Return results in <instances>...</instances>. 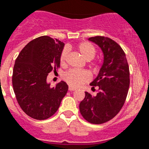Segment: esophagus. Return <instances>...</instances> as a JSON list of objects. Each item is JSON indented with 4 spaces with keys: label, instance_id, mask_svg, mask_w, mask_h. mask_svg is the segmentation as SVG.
Instances as JSON below:
<instances>
[{
    "label": "esophagus",
    "instance_id": "esophagus-1",
    "mask_svg": "<svg viewBox=\"0 0 149 149\" xmlns=\"http://www.w3.org/2000/svg\"><path fill=\"white\" fill-rule=\"evenodd\" d=\"M69 90H70V91H75V90H76V88H73V87H72V86H69Z\"/></svg>",
    "mask_w": 149,
    "mask_h": 149
}]
</instances>
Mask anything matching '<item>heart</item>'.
I'll return each mask as SVG.
<instances>
[{
  "label": "heart",
  "mask_w": 149,
  "mask_h": 149,
  "mask_svg": "<svg viewBox=\"0 0 149 149\" xmlns=\"http://www.w3.org/2000/svg\"><path fill=\"white\" fill-rule=\"evenodd\" d=\"M77 50L81 54V55L86 61H91L95 57L96 49L92 44L88 42H80L77 46ZM67 48H64L61 51L60 55V63L61 65H64L67 56ZM64 80L72 87H79L84 82L89 80L90 76L86 70H70L67 71L63 76Z\"/></svg>",
  "instance_id": "obj_1"
}]
</instances>
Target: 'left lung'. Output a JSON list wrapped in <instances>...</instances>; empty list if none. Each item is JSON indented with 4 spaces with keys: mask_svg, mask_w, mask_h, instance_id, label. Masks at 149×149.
<instances>
[{
    "mask_svg": "<svg viewBox=\"0 0 149 149\" xmlns=\"http://www.w3.org/2000/svg\"><path fill=\"white\" fill-rule=\"evenodd\" d=\"M89 41L98 45L104 54V62L98 77L90 85L97 86L95 96L85 92L79 111L85 120L93 124L106 123L119 113L130 87V70L124 51L111 38L95 36Z\"/></svg>",
    "mask_w": 149,
    "mask_h": 149,
    "instance_id": "1",
    "label": "left lung"
}]
</instances>
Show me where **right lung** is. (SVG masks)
Listing matches in <instances>:
<instances>
[{
    "label": "right lung",
    "mask_w": 149,
    "mask_h": 149,
    "mask_svg": "<svg viewBox=\"0 0 149 149\" xmlns=\"http://www.w3.org/2000/svg\"><path fill=\"white\" fill-rule=\"evenodd\" d=\"M64 43L44 36L29 42L20 51L13 67V91L19 105L36 120H45L56 113L68 86L61 81L51 88L47 82L50 72L60 67Z\"/></svg>",
    "instance_id": "right-lung-1"
}]
</instances>
